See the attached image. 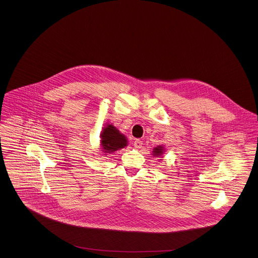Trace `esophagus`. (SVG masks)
<instances>
[{
	"mask_svg": "<svg viewBox=\"0 0 258 258\" xmlns=\"http://www.w3.org/2000/svg\"><path fill=\"white\" fill-rule=\"evenodd\" d=\"M142 141L141 140H139V139H137L135 142H134V145H135V148H137V149H139V148H141L142 147Z\"/></svg>",
	"mask_w": 258,
	"mask_h": 258,
	"instance_id": "esophagus-1",
	"label": "esophagus"
}]
</instances>
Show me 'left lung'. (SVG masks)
Returning <instances> with one entry per match:
<instances>
[{
  "label": "left lung",
  "instance_id": "1",
  "mask_svg": "<svg viewBox=\"0 0 258 258\" xmlns=\"http://www.w3.org/2000/svg\"><path fill=\"white\" fill-rule=\"evenodd\" d=\"M164 153H165L164 145H157L156 147L153 148V151H152V155L155 157H161L163 156Z\"/></svg>",
  "mask_w": 258,
  "mask_h": 258
}]
</instances>
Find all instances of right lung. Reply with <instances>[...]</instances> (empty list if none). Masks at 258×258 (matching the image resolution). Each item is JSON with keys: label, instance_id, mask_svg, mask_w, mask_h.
Masks as SVG:
<instances>
[{"label": "right lung", "instance_id": "add662e5", "mask_svg": "<svg viewBox=\"0 0 258 258\" xmlns=\"http://www.w3.org/2000/svg\"><path fill=\"white\" fill-rule=\"evenodd\" d=\"M127 139L122 135L119 130L111 124L107 123L100 135V151L101 155L107 156L114 153L119 149H122L127 146Z\"/></svg>", "mask_w": 258, "mask_h": 258}]
</instances>
